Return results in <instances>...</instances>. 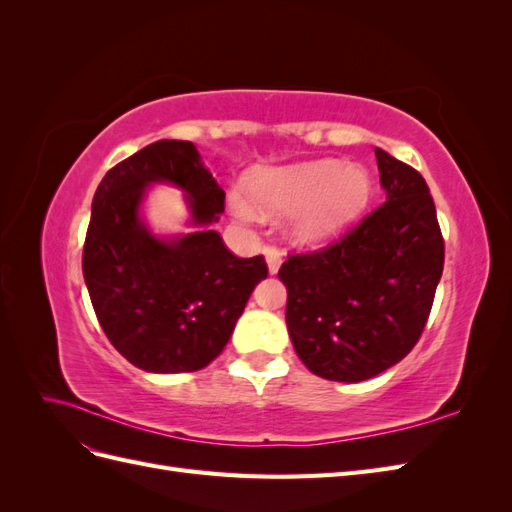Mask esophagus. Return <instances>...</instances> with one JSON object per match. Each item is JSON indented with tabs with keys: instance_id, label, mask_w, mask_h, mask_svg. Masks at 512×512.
<instances>
[{
	"instance_id": "1",
	"label": "esophagus",
	"mask_w": 512,
	"mask_h": 512,
	"mask_svg": "<svg viewBox=\"0 0 512 512\" xmlns=\"http://www.w3.org/2000/svg\"><path fill=\"white\" fill-rule=\"evenodd\" d=\"M262 254H265V260H267V267H269L271 275H275L277 271H280V267H282V252L277 250V247H265V250H262Z\"/></svg>"
}]
</instances>
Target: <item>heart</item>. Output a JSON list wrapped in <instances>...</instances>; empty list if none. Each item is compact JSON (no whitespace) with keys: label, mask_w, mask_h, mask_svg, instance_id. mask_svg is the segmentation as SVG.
I'll return each mask as SVG.
<instances>
[{"label":"heart","mask_w":512,"mask_h":512,"mask_svg":"<svg viewBox=\"0 0 512 512\" xmlns=\"http://www.w3.org/2000/svg\"><path fill=\"white\" fill-rule=\"evenodd\" d=\"M245 198L232 196L228 209L241 222L290 215L288 232L301 245L337 235L367 209L374 181L361 164L322 158L286 166H258L243 179Z\"/></svg>","instance_id":"b5f03b06"}]
</instances>
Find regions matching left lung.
<instances>
[{
	"mask_svg": "<svg viewBox=\"0 0 512 512\" xmlns=\"http://www.w3.org/2000/svg\"><path fill=\"white\" fill-rule=\"evenodd\" d=\"M386 194L374 213L316 254L290 256L286 324L312 374L363 382L414 348L444 267L436 205L421 173L376 147Z\"/></svg>",
	"mask_w": 512,
	"mask_h": 512,
	"instance_id": "obj_1",
	"label": "left lung"
}]
</instances>
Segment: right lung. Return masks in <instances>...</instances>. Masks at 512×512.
<instances>
[{
	"instance_id": "1",
	"label": "right lung",
	"mask_w": 512,
	"mask_h": 512,
	"mask_svg": "<svg viewBox=\"0 0 512 512\" xmlns=\"http://www.w3.org/2000/svg\"><path fill=\"white\" fill-rule=\"evenodd\" d=\"M184 192L188 233L158 236L142 205L153 184ZM224 190L194 143L158 141L100 181L83 250V277L100 327L117 352L149 374L207 367L267 277L262 256L237 258L211 224Z\"/></svg>"
}]
</instances>
